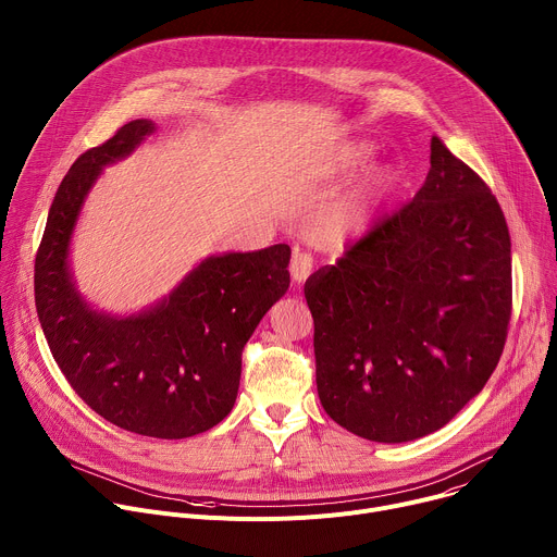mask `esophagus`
<instances>
[{"mask_svg": "<svg viewBox=\"0 0 557 557\" xmlns=\"http://www.w3.org/2000/svg\"><path fill=\"white\" fill-rule=\"evenodd\" d=\"M288 269H290V277L295 282H304L312 273V258H310V253H304V251L295 249Z\"/></svg>", "mask_w": 557, "mask_h": 557, "instance_id": "1", "label": "esophagus"}]
</instances>
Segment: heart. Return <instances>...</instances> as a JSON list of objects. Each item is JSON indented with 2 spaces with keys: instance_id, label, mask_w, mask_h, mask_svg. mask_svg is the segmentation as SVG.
Wrapping results in <instances>:
<instances>
[{
  "instance_id": "heart-1",
  "label": "heart",
  "mask_w": 557,
  "mask_h": 557,
  "mask_svg": "<svg viewBox=\"0 0 557 557\" xmlns=\"http://www.w3.org/2000/svg\"><path fill=\"white\" fill-rule=\"evenodd\" d=\"M372 153H374V145L368 140L348 143L337 158V170L342 174H352L370 161ZM396 183H399V172H396L394 165L389 163L372 165L363 174V178L355 185V189L350 191L342 209V215H339L342 231L344 233L363 231L370 224V218L374 215L376 207L394 191Z\"/></svg>"
}]
</instances>
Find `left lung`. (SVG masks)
I'll return each instance as SVG.
<instances>
[{"mask_svg":"<svg viewBox=\"0 0 557 557\" xmlns=\"http://www.w3.org/2000/svg\"><path fill=\"white\" fill-rule=\"evenodd\" d=\"M414 200L306 280L317 394L374 443L447 425L490 381L511 317V240L483 178L432 136Z\"/></svg>","mask_w":557,"mask_h":557,"instance_id":"8db88e82","label":"left lung"}]
</instances>
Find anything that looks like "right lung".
<instances>
[{
  "label": "right lung",
  "instance_id": "right-lung-1",
  "mask_svg": "<svg viewBox=\"0 0 557 557\" xmlns=\"http://www.w3.org/2000/svg\"><path fill=\"white\" fill-rule=\"evenodd\" d=\"M153 132L149 119L129 121L76 158L37 251L35 304L54 361L97 414L140 436L187 438L231 412L243 348L288 290L290 247L209 256L138 312L97 310L76 288L72 233L101 172Z\"/></svg>",
  "mask_w": 557,
  "mask_h": 557
}]
</instances>
